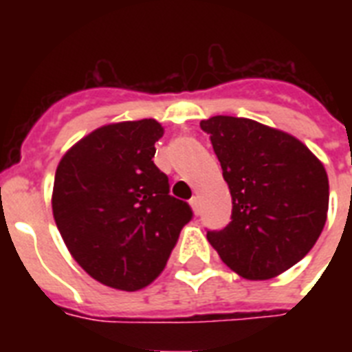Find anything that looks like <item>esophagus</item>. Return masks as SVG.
Returning a JSON list of instances; mask_svg holds the SVG:
<instances>
[{"instance_id": "34e87169", "label": "esophagus", "mask_w": 352, "mask_h": 352, "mask_svg": "<svg viewBox=\"0 0 352 352\" xmlns=\"http://www.w3.org/2000/svg\"><path fill=\"white\" fill-rule=\"evenodd\" d=\"M190 206H192L193 214H195V215L201 214V203H199V197L190 199Z\"/></svg>"}]
</instances>
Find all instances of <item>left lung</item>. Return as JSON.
Listing matches in <instances>:
<instances>
[{"instance_id":"1","label":"left lung","mask_w":352,"mask_h":352,"mask_svg":"<svg viewBox=\"0 0 352 352\" xmlns=\"http://www.w3.org/2000/svg\"><path fill=\"white\" fill-rule=\"evenodd\" d=\"M230 188L232 221L208 232L226 267L250 281L276 278L309 254L329 210V179L305 144L250 118L201 120Z\"/></svg>"}]
</instances>
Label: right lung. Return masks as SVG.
<instances>
[{"label":"right lung","instance_id":"add662e5","mask_svg":"<svg viewBox=\"0 0 352 352\" xmlns=\"http://www.w3.org/2000/svg\"><path fill=\"white\" fill-rule=\"evenodd\" d=\"M153 118L102 126L63 155L52 215L74 261L111 289H144L164 270L192 208L155 166Z\"/></svg>","mask_w":352,"mask_h":352}]
</instances>
